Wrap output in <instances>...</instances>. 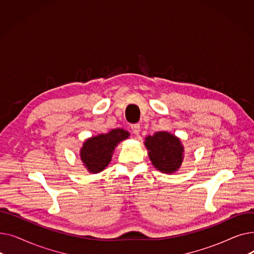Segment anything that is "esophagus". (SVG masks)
Instances as JSON below:
<instances>
[{
  "mask_svg": "<svg viewBox=\"0 0 254 254\" xmlns=\"http://www.w3.org/2000/svg\"><path fill=\"white\" fill-rule=\"evenodd\" d=\"M130 128H131L132 132H134V134H135L136 136H139V134H140V125H139V124L131 125V126H130Z\"/></svg>",
  "mask_w": 254,
  "mask_h": 254,
  "instance_id": "34e87169",
  "label": "esophagus"
}]
</instances>
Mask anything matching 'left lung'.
I'll return each instance as SVG.
<instances>
[{
	"label": "left lung",
	"instance_id": "obj_1",
	"mask_svg": "<svg viewBox=\"0 0 254 254\" xmlns=\"http://www.w3.org/2000/svg\"><path fill=\"white\" fill-rule=\"evenodd\" d=\"M152 165L164 173L177 171L182 164L183 147L180 140L166 131L148 136L145 142Z\"/></svg>",
	"mask_w": 254,
	"mask_h": 254
}]
</instances>
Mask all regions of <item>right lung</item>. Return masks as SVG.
<instances>
[{
  "mask_svg": "<svg viewBox=\"0 0 254 254\" xmlns=\"http://www.w3.org/2000/svg\"><path fill=\"white\" fill-rule=\"evenodd\" d=\"M128 132L123 128H116L108 134H102L88 139L81 148L80 156L84 166L91 173L103 171L111 161L116 145L128 137Z\"/></svg>",
  "mask_w": 254,
  "mask_h": 254,
  "instance_id": "1",
  "label": "right lung"
}]
</instances>
